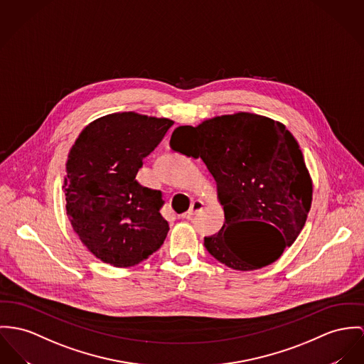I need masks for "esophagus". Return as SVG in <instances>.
<instances>
[{"label": "esophagus", "mask_w": 364, "mask_h": 364, "mask_svg": "<svg viewBox=\"0 0 364 364\" xmlns=\"http://www.w3.org/2000/svg\"><path fill=\"white\" fill-rule=\"evenodd\" d=\"M202 208H203V202L199 200V199H196V200H194V202L191 203V208H190L186 213H183L181 216H183L184 219H191L194 215H196L198 212L202 210Z\"/></svg>", "instance_id": "1"}]
</instances>
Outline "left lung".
Wrapping results in <instances>:
<instances>
[{"label":"left lung","instance_id":"left-lung-1","mask_svg":"<svg viewBox=\"0 0 364 364\" xmlns=\"http://www.w3.org/2000/svg\"><path fill=\"white\" fill-rule=\"evenodd\" d=\"M170 148L202 159L218 184L224 224L203 241L216 260L234 270H256L294 244L310 210L311 180L284 124L253 113L224 114L177 127ZM255 223L266 225L269 234L259 239Z\"/></svg>","mask_w":364,"mask_h":364}]
</instances>
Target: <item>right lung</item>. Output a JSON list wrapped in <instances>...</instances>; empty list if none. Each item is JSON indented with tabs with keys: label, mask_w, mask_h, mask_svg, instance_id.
<instances>
[{
	"label": "right lung",
	"mask_w": 364,
	"mask_h": 364,
	"mask_svg": "<svg viewBox=\"0 0 364 364\" xmlns=\"http://www.w3.org/2000/svg\"><path fill=\"white\" fill-rule=\"evenodd\" d=\"M173 122L134 112L112 113L90 123L68 155L66 215L94 256L130 267L158 251L168 223L162 191L136 176Z\"/></svg>",
	"instance_id": "right-lung-1"
}]
</instances>
